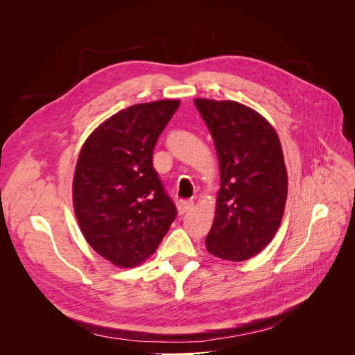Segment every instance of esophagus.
<instances>
[{
  "mask_svg": "<svg viewBox=\"0 0 355 355\" xmlns=\"http://www.w3.org/2000/svg\"><path fill=\"white\" fill-rule=\"evenodd\" d=\"M192 207H194V202L188 201V200H182V201L178 204V211H179L180 216H184V214H187L188 211L192 210Z\"/></svg>",
  "mask_w": 355,
  "mask_h": 355,
  "instance_id": "esophagus-1",
  "label": "esophagus"
}]
</instances>
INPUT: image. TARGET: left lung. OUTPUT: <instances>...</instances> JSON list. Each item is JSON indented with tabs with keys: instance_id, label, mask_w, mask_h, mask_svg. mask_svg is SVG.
<instances>
[{
	"instance_id": "left-lung-1",
	"label": "left lung",
	"mask_w": 355,
	"mask_h": 355,
	"mask_svg": "<svg viewBox=\"0 0 355 355\" xmlns=\"http://www.w3.org/2000/svg\"><path fill=\"white\" fill-rule=\"evenodd\" d=\"M211 133L219 158L220 189L209 253L240 262L272 240L287 198V171L274 127L234 101H194Z\"/></svg>"
}]
</instances>
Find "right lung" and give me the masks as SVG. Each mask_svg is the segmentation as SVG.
<instances>
[{"mask_svg": "<svg viewBox=\"0 0 355 355\" xmlns=\"http://www.w3.org/2000/svg\"><path fill=\"white\" fill-rule=\"evenodd\" d=\"M179 101L128 106L84 142L72 197L84 239L116 266L142 263L176 219V206L153 166L154 148Z\"/></svg>", "mask_w": 355, "mask_h": 355, "instance_id": "obj_1", "label": "right lung"}]
</instances>
